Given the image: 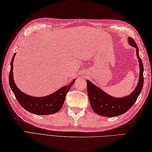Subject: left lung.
<instances>
[{
	"label": "left lung",
	"instance_id": "obj_1",
	"mask_svg": "<svg viewBox=\"0 0 152 152\" xmlns=\"http://www.w3.org/2000/svg\"><path fill=\"white\" fill-rule=\"evenodd\" d=\"M129 43L131 46L136 48V55L139 63V83L136 89L130 95L123 97L116 98L109 95L95 85H94L89 80L87 82L88 95L93 110L97 114L106 117H114L124 114L132 107L141 93L144 82L143 77V65L142 60L139 55V49L135 41L129 38Z\"/></svg>",
	"mask_w": 152,
	"mask_h": 152
}]
</instances>
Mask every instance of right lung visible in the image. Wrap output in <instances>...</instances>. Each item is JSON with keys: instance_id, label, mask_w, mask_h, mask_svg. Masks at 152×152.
<instances>
[{"instance_id": "obj_1", "label": "right lung", "mask_w": 152, "mask_h": 152, "mask_svg": "<svg viewBox=\"0 0 152 152\" xmlns=\"http://www.w3.org/2000/svg\"><path fill=\"white\" fill-rule=\"evenodd\" d=\"M15 54L11 61V69L9 75L10 88L18 102L23 109L28 112L37 115H48L56 113L61 110L66 98V94L74 84L75 79L68 86H63L54 93L43 97H34L26 95L18 88L13 79V68Z\"/></svg>"}]
</instances>
